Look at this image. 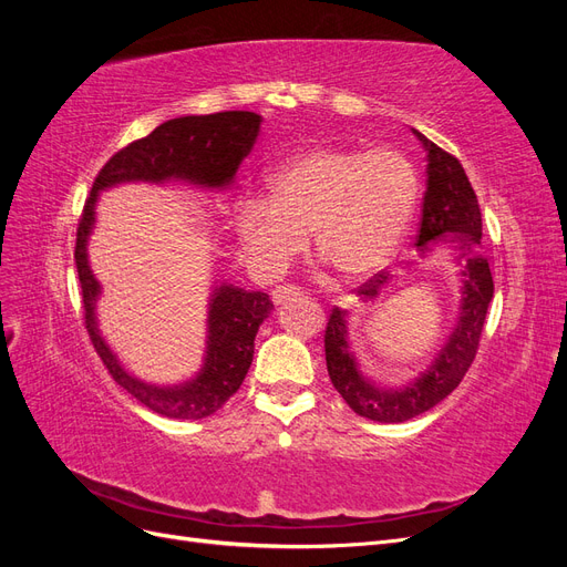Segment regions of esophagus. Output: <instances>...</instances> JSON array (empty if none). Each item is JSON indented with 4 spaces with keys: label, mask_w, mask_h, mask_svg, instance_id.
<instances>
[{
    "label": "esophagus",
    "mask_w": 567,
    "mask_h": 567,
    "mask_svg": "<svg viewBox=\"0 0 567 567\" xmlns=\"http://www.w3.org/2000/svg\"><path fill=\"white\" fill-rule=\"evenodd\" d=\"M298 296H300V290H298L296 286H277V288L271 290L274 305H284V302L293 300V298H298Z\"/></svg>",
    "instance_id": "1"
}]
</instances>
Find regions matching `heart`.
Instances as JSON below:
<instances>
[{
    "label": "heart",
    "mask_w": 567,
    "mask_h": 567,
    "mask_svg": "<svg viewBox=\"0 0 567 567\" xmlns=\"http://www.w3.org/2000/svg\"><path fill=\"white\" fill-rule=\"evenodd\" d=\"M419 198L416 169L404 153L312 146L274 167L265 196H244L234 231L248 262L279 274L307 244L342 279L383 269L409 229Z\"/></svg>",
    "instance_id": "obj_1"
}]
</instances>
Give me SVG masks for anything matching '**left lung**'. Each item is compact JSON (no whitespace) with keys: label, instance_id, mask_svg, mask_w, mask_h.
Returning a JSON list of instances; mask_svg holds the SVG:
<instances>
[{"label":"left lung","instance_id":"left-lung-1","mask_svg":"<svg viewBox=\"0 0 567 567\" xmlns=\"http://www.w3.org/2000/svg\"><path fill=\"white\" fill-rule=\"evenodd\" d=\"M414 132L425 151V196L421 210V229L416 250L425 257L437 248H450L458 267V317L444 346L433 362L402 385H383L362 371L357 352L350 346V310L333 307L326 326L323 348L326 369L331 383L354 414L379 423H404L425 414L440 404L461 383L473 364L480 336L494 296V281L487 257L480 250L483 215L473 186L461 163L442 151L419 130ZM392 274H379L357 296L364 305H373L388 288Z\"/></svg>","mask_w":567,"mask_h":567}]
</instances>
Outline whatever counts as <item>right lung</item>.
Wrapping results in <instances>:
<instances>
[{
  "label": "right lung",
  "mask_w": 567,
  "mask_h": 567,
  "mask_svg": "<svg viewBox=\"0 0 567 567\" xmlns=\"http://www.w3.org/2000/svg\"><path fill=\"white\" fill-rule=\"evenodd\" d=\"M262 115L225 111L210 115H182L158 125L144 140L117 151L94 179L78 227L75 265L82 286L84 323L94 350L104 359L113 381L134 400L167 419L198 421L215 414L241 388L252 364L255 336L274 305L262 290H246L229 281H215L205 319V354L194 379L175 385H156L136 379L111 350L99 329L96 305L101 284L90 267V236L96 225L99 194L120 184H186L225 192L236 169L260 136Z\"/></svg>",
  "instance_id": "add662e5"
}]
</instances>
